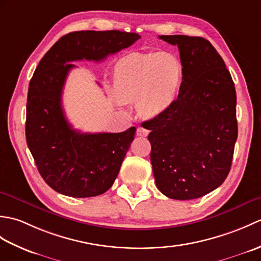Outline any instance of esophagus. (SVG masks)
Listing matches in <instances>:
<instances>
[{
	"instance_id": "obj_1",
	"label": "esophagus",
	"mask_w": 261,
	"mask_h": 261,
	"mask_svg": "<svg viewBox=\"0 0 261 261\" xmlns=\"http://www.w3.org/2000/svg\"><path fill=\"white\" fill-rule=\"evenodd\" d=\"M148 134H149V131L147 129H145V127L139 126L137 129V136L138 137H147Z\"/></svg>"
}]
</instances>
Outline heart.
<instances>
[{"instance_id": "b5f03b06", "label": "heart", "mask_w": 261, "mask_h": 261, "mask_svg": "<svg viewBox=\"0 0 261 261\" xmlns=\"http://www.w3.org/2000/svg\"><path fill=\"white\" fill-rule=\"evenodd\" d=\"M179 60L167 53H132L114 66L116 98L135 102L142 118L153 119L173 107L181 83Z\"/></svg>"}]
</instances>
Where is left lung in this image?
I'll return each mask as SVG.
<instances>
[{"label": "left lung", "instance_id": "1", "mask_svg": "<svg viewBox=\"0 0 261 261\" xmlns=\"http://www.w3.org/2000/svg\"><path fill=\"white\" fill-rule=\"evenodd\" d=\"M159 38L178 47L182 82L173 107L142 123L150 130L154 181L169 198H198L229 175L238 138L234 83L206 39Z\"/></svg>", "mask_w": 261, "mask_h": 261}]
</instances>
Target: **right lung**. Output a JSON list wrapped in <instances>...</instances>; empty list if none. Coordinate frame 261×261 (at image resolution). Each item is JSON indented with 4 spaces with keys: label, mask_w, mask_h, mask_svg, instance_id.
<instances>
[{
    "label": "right lung",
    "mask_w": 261,
    "mask_h": 261,
    "mask_svg": "<svg viewBox=\"0 0 261 261\" xmlns=\"http://www.w3.org/2000/svg\"><path fill=\"white\" fill-rule=\"evenodd\" d=\"M136 32L75 31L62 37L39 63L29 84L25 138L37 168L53 190L71 197L107 192L135 139L136 127L120 134H82L71 127L62 105L75 60L101 62L130 47Z\"/></svg>",
    "instance_id": "obj_1"
}]
</instances>
